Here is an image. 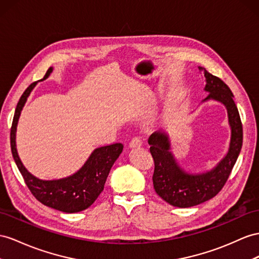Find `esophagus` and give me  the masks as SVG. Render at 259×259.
I'll return each instance as SVG.
<instances>
[{
    "label": "esophagus",
    "instance_id": "1",
    "mask_svg": "<svg viewBox=\"0 0 259 259\" xmlns=\"http://www.w3.org/2000/svg\"><path fill=\"white\" fill-rule=\"evenodd\" d=\"M141 145H142V141H141V139H140V138H138V137L132 138V139H131V141H130V143H129V147H130L131 149L140 148Z\"/></svg>",
    "mask_w": 259,
    "mask_h": 259
}]
</instances>
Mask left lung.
I'll use <instances>...</instances> for the list:
<instances>
[{
    "mask_svg": "<svg viewBox=\"0 0 259 259\" xmlns=\"http://www.w3.org/2000/svg\"><path fill=\"white\" fill-rule=\"evenodd\" d=\"M205 77L204 91L209 94L202 102L212 99L223 104L228 111L231 139L228 153L215 166L201 174H191L178 165L170 152L168 136L164 131L153 132L149 138L150 152L154 160L153 186L156 194L167 203L178 208H189L210 200L227 183L242 149L243 127L233 101V93L221 78L198 66Z\"/></svg>",
    "mask_w": 259,
    "mask_h": 259,
    "instance_id": "8db88e82",
    "label": "left lung"
}]
</instances>
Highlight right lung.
Segmentation results:
<instances>
[{"label":"right lung","mask_w":259,"mask_h":259,"mask_svg":"<svg viewBox=\"0 0 259 259\" xmlns=\"http://www.w3.org/2000/svg\"><path fill=\"white\" fill-rule=\"evenodd\" d=\"M52 70L54 68H49L40 81L48 78ZM36 85L37 82L31 83L26 89L16 106L11 128L13 158L30 193L35 196L38 201L47 207L66 212V213L83 211L94 203L99 194L103 191L110 168L121 154L123 145L121 143H115L95 149L92 152L88 161L76 173L69 177L61 178V180L42 181L30 174L23 165L17 153L16 128L24 105Z\"/></svg>","instance_id":"obj_1"}]
</instances>
